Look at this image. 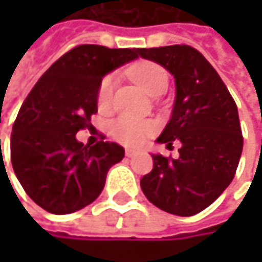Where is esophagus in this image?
I'll return each instance as SVG.
<instances>
[{
	"mask_svg": "<svg viewBox=\"0 0 262 262\" xmlns=\"http://www.w3.org/2000/svg\"><path fill=\"white\" fill-rule=\"evenodd\" d=\"M138 151L136 150H133V148H126V156H129V158H132V156H135Z\"/></svg>",
	"mask_w": 262,
	"mask_h": 262,
	"instance_id": "1",
	"label": "esophagus"
}]
</instances>
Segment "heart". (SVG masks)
<instances>
[{
    "label": "heart",
    "instance_id": "1",
    "mask_svg": "<svg viewBox=\"0 0 262 262\" xmlns=\"http://www.w3.org/2000/svg\"><path fill=\"white\" fill-rule=\"evenodd\" d=\"M127 76L130 77L144 92L148 95H159L168 86V74L167 71L153 62L141 60L133 63L127 70ZM114 92V77L107 76L101 80L98 86L97 101L100 109H107L111 106ZM112 136L126 145H141L144 144L155 132V126L147 120H139L133 117H121L112 124Z\"/></svg>",
    "mask_w": 262,
    "mask_h": 262
}]
</instances>
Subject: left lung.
<instances>
[{
  "label": "left lung",
  "instance_id": "obj_1",
  "mask_svg": "<svg viewBox=\"0 0 262 262\" xmlns=\"http://www.w3.org/2000/svg\"><path fill=\"white\" fill-rule=\"evenodd\" d=\"M142 59L171 73L176 100L156 142H181L179 158L151 155L153 170L141 179L145 197L159 209L189 217L219 199L235 176L243 151L238 109L212 65L189 45L139 48Z\"/></svg>",
  "mask_w": 262,
  "mask_h": 262
}]
</instances>
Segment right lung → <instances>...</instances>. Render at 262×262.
I'll list each match as a JSON object with an SVG mask.
<instances>
[{"label": "right lung", "mask_w": 262, "mask_h": 262, "mask_svg": "<svg viewBox=\"0 0 262 262\" xmlns=\"http://www.w3.org/2000/svg\"><path fill=\"white\" fill-rule=\"evenodd\" d=\"M139 48L79 45L56 60L24 100L10 138L12 165L28 197L51 214H71L103 191L109 168L124 158L117 142L83 145L103 77L139 57Z\"/></svg>", "instance_id": "right-lung-1"}]
</instances>
